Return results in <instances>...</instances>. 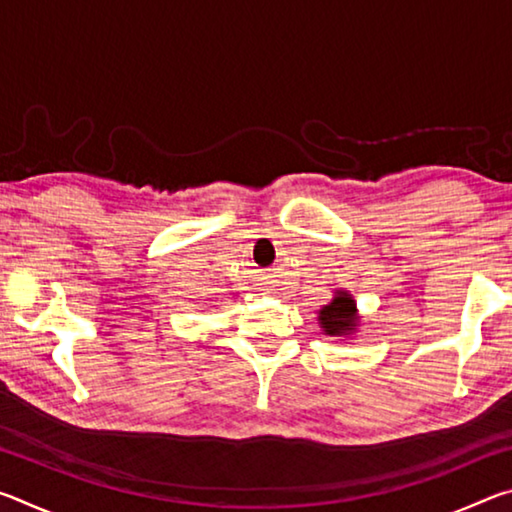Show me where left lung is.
I'll use <instances>...</instances> for the list:
<instances>
[{
	"instance_id": "8db88e82",
	"label": "left lung",
	"mask_w": 512,
	"mask_h": 512,
	"mask_svg": "<svg viewBox=\"0 0 512 512\" xmlns=\"http://www.w3.org/2000/svg\"><path fill=\"white\" fill-rule=\"evenodd\" d=\"M318 325L323 329V334L332 336V339H352L361 325V314L352 293L345 289H334V298L318 311Z\"/></svg>"
}]
</instances>
